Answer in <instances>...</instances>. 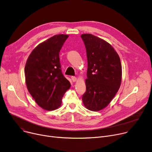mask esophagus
Returning a JSON list of instances; mask_svg holds the SVG:
<instances>
[{
	"label": "esophagus",
	"instance_id": "obj_1",
	"mask_svg": "<svg viewBox=\"0 0 152 152\" xmlns=\"http://www.w3.org/2000/svg\"><path fill=\"white\" fill-rule=\"evenodd\" d=\"M72 80L73 82H76L77 80V78L75 76H72Z\"/></svg>",
	"mask_w": 152,
	"mask_h": 152
}]
</instances>
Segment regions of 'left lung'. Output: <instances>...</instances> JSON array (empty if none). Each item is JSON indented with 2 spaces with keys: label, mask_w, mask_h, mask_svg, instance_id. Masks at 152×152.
<instances>
[{
  "label": "left lung",
  "mask_w": 152,
  "mask_h": 152,
  "mask_svg": "<svg viewBox=\"0 0 152 152\" xmlns=\"http://www.w3.org/2000/svg\"><path fill=\"white\" fill-rule=\"evenodd\" d=\"M87 57L84 106L92 111L106 107L116 95L122 80V65L114 48L92 34L81 35Z\"/></svg>",
  "instance_id": "obj_1"
}]
</instances>
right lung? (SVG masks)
Instances as JSON below:
<instances>
[{"mask_svg":"<svg viewBox=\"0 0 152 152\" xmlns=\"http://www.w3.org/2000/svg\"><path fill=\"white\" fill-rule=\"evenodd\" d=\"M68 35H56L39 44L29 55L25 66L27 90L37 104L47 110L61 106L71 84L63 75L59 53Z\"/></svg>","mask_w":152,"mask_h":152,"instance_id":"obj_1","label":"right lung"}]
</instances>
